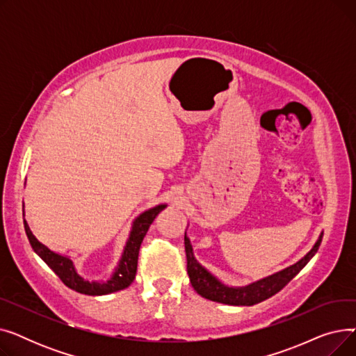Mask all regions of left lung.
Segmentation results:
<instances>
[{
  "label": "left lung",
  "mask_w": 356,
  "mask_h": 356,
  "mask_svg": "<svg viewBox=\"0 0 356 356\" xmlns=\"http://www.w3.org/2000/svg\"><path fill=\"white\" fill-rule=\"evenodd\" d=\"M323 232L317 238L313 248L302 258L298 259L296 264L271 274L266 278H261L258 282H254L244 287H229L223 284L219 278H216L211 271H208L193 255V248L191 244V239L184 232V250L186 258H188V274L191 278L192 287L197 294L208 298V300L231 305V306H252L259 302H264L275 293L282 290L290 280H293L300 270L313 258L321 247Z\"/></svg>",
  "instance_id": "obj_1"
}]
</instances>
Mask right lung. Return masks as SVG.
I'll list each match as a JSON object with an SVG mask.
<instances>
[{"mask_svg":"<svg viewBox=\"0 0 356 356\" xmlns=\"http://www.w3.org/2000/svg\"><path fill=\"white\" fill-rule=\"evenodd\" d=\"M165 207H167L165 203L157 204V207L140 213L134 219L120 263L115 267L114 273H112L108 282H89V280H85L76 271V267H74L73 261L69 257L49 250L33 235L27 220H24V229H26V234H27V238L30 241V245H31L33 251L39 255L44 261V263L54 271V274L62 280L65 286H67L69 289H72L74 291L88 294V296H104V294L124 290L134 282L136 274H137L138 251L141 247V242H143L149 225H152L156 216ZM23 216H24V203H23Z\"/></svg>","mask_w":356,"mask_h":356,"instance_id":"right-lung-1","label":"right lung"}]
</instances>
